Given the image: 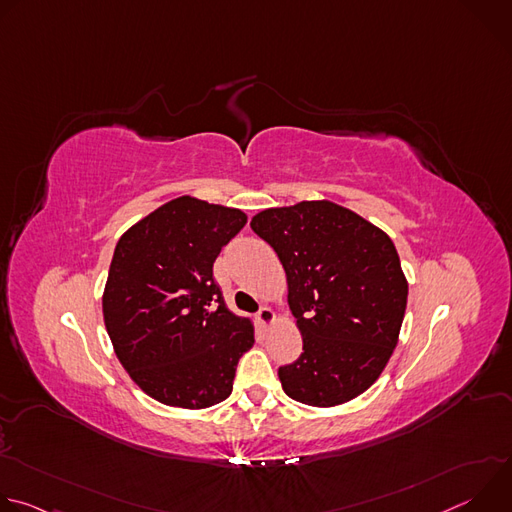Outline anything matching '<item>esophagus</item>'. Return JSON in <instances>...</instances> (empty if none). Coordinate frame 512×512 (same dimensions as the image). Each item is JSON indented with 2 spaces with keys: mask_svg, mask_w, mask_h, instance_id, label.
Returning <instances> with one entry per match:
<instances>
[{
  "mask_svg": "<svg viewBox=\"0 0 512 512\" xmlns=\"http://www.w3.org/2000/svg\"><path fill=\"white\" fill-rule=\"evenodd\" d=\"M257 322L263 326V328H267V326H271L273 322H275V312L271 310V308H267V306H263L259 312H257Z\"/></svg>",
  "mask_w": 512,
  "mask_h": 512,
  "instance_id": "obj_1",
  "label": "esophagus"
}]
</instances>
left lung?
I'll list each match as a JSON object with an SVG mask.
<instances>
[{
	"mask_svg": "<svg viewBox=\"0 0 512 512\" xmlns=\"http://www.w3.org/2000/svg\"><path fill=\"white\" fill-rule=\"evenodd\" d=\"M251 229L277 253L287 304L304 352L279 381L312 407L342 405L367 391L397 346L407 279L389 235L330 200L267 208Z\"/></svg>",
	"mask_w": 512,
	"mask_h": 512,
	"instance_id": "left-lung-1",
	"label": "left lung"
}]
</instances>
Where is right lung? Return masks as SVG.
Masks as SVG:
<instances>
[{"instance_id": "add662e5", "label": "right lung", "mask_w": 512, "mask_h": 512, "mask_svg": "<svg viewBox=\"0 0 512 512\" xmlns=\"http://www.w3.org/2000/svg\"><path fill=\"white\" fill-rule=\"evenodd\" d=\"M239 208L174 198L127 229L113 253L103 318L113 350L152 399L206 409L233 391L239 358L253 346L212 277L214 259L245 227Z\"/></svg>"}]
</instances>
